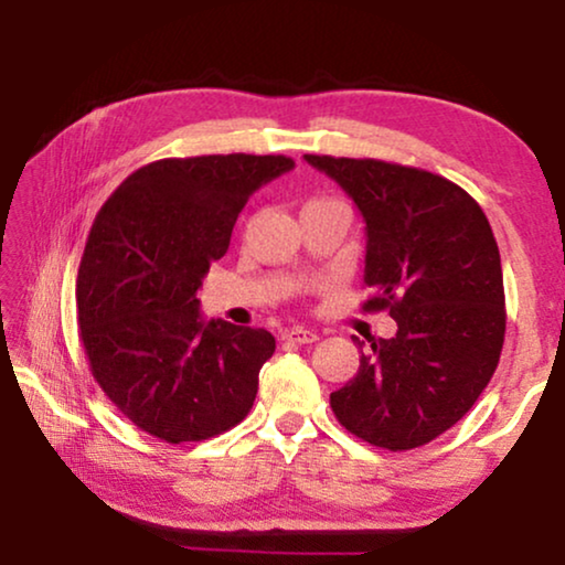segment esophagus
<instances>
[{
    "mask_svg": "<svg viewBox=\"0 0 565 565\" xmlns=\"http://www.w3.org/2000/svg\"><path fill=\"white\" fill-rule=\"evenodd\" d=\"M282 339H285V342H292V344H313L319 337H316V331H311V329L292 327V329L282 331Z\"/></svg>",
    "mask_w": 565,
    "mask_h": 565,
    "instance_id": "obj_1",
    "label": "esophagus"
}]
</instances>
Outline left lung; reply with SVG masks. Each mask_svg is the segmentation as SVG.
<instances>
[{
  "mask_svg": "<svg viewBox=\"0 0 565 565\" xmlns=\"http://www.w3.org/2000/svg\"><path fill=\"white\" fill-rule=\"evenodd\" d=\"M306 161L360 207L373 290L362 311H388L398 327L360 354L331 412L370 445L414 450L458 424L499 365L507 311L497 238L481 205L427 169L319 153Z\"/></svg>",
  "mask_w": 565,
  "mask_h": 565,
  "instance_id": "8db88e82",
  "label": "left lung"
}]
</instances>
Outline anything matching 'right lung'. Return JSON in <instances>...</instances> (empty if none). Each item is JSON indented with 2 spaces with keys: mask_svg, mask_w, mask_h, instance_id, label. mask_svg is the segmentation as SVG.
I'll list each match as a JSON object with an SVG mask.
<instances>
[{
  "mask_svg": "<svg viewBox=\"0 0 565 565\" xmlns=\"http://www.w3.org/2000/svg\"><path fill=\"white\" fill-rule=\"evenodd\" d=\"M292 167L280 153L159 159L99 207L76 275L79 339L105 396L151 437L203 443L249 414L275 337L205 323L198 290L246 200Z\"/></svg>",
  "mask_w": 565,
  "mask_h": 565,
  "instance_id": "1",
  "label": "right lung"
}]
</instances>
